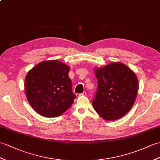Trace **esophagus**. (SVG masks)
Returning a JSON list of instances; mask_svg holds the SVG:
<instances>
[{"label":"esophagus","mask_w":160,"mask_h":160,"mask_svg":"<svg viewBox=\"0 0 160 160\" xmlns=\"http://www.w3.org/2000/svg\"><path fill=\"white\" fill-rule=\"evenodd\" d=\"M87 95V92H83L82 93H77L76 94V97L78 98V97H80V96H85Z\"/></svg>","instance_id":"1"}]
</instances>
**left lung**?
Masks as SVG:
<instances>
[{"mask_svg":"<svg viewBox=\"0 0 160 160\" xmlns=\"http://www.w3.org/2000/svg\"><path fill=\"white\" fill-rule=\"evenodd\" d=\"M98 87L92 104L107 121L117 120L131 110L138 89L135 73L121 62H112L95 70Z\"/></svg>","mask_w":160,"mask_h":160,"instance_id":"obj_1","label":"left lung"}]
</instances>
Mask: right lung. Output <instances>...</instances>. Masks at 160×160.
<instances>
[{"mask_svg": "<svg viewBox=\"0 0 160 160\" xmlns=\"http://www.w3.org/2000/svg\"><path fill=\"white\" fill-rule=\"evenodd\" d=\"M69 67L57 60L39 62L28 72L25 92L30 105L46 117H57L71 106L76 95Z\"/></svg>", "mask_w": 160, "mask_h": 160, "instance_id": "add662e5", "label": "right lung"}]
</instances>
